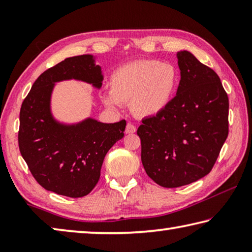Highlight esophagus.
Returning <instances> with one entry per match:
<instances>
[{"label": "esophagus", "mask_w": 252, "mask_h": 252, "mask_svg": "<svg viewBox=\"0 0 252 252\" xmlns=\"http://www.w3.org/2000/svg\"><path fill=\"white\" fill-rule=\"evenodd\" d=\"M136 131V127L131 125V123H127L126 126V134H130V133H134V132Z\"/></svg>", "instance_id": "34e87169"}]
</instances>
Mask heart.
Returning <instances> with one entry per match:
<instances>
[{
	"mask_svg": "<svg viewBox=\"0 0 252 252\" xmlns=\"http://www.w3.org/2000/svg\"><path fill=\"white\" fill-rule=\"evenodd\" d=\"M179 71L171 63L139 60L118 67L111 74L110 92L102 96L106 108L122 103L139 118H152L167 109L179 84Z\"/></svg>",
	"mask_w": 252,
	"mask_h": 252,
	"instance_id": "b5f03b06",
	"label": "heart"
}]
</instances>
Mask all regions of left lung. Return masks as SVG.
<instances>
[{
  "label": "left lung",
  "instance_id": "obj_1",
  "mask_svg": "<svg viewBox=\"0 0 252 252\" xmlns=\"http://www.w3.org/2000/svg\"><path fill=\"white\" fill-rule=\"evenodd\" d=\"M177 95L156 117L142 120L141 161L161 187L190 185L211 171L229 132V99L215 71L189 51L177 53Z\"/></svg>",
  "mask_w": 252,
  "mask_h": 252
}]
</instances>
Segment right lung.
<instances>
[{
	"label": "right lung",
	"instance_id": "right-lung-1",
	"mask_svg": "<svg viewBox=\"0 0 252 252\" xmlns=\"http://www.w3.org/2000/svg\"><path fill=\"white\" fill-rule=\"evenodd\" d=\"M72 79L102 87L101 66L93 55L67 58L36 79L21 106L19 148L40 186L65 197L81 198L99 181L104 157L123 138L126 122L102 123L87 118L66 125L55 120L51 112L54 85Z\"/></svg>",
	"mask_w": 252,
	"mask_h": 252
}]
</instances>
